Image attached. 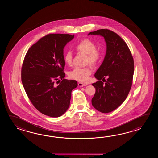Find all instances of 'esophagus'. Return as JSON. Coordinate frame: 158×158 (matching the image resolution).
<instances>
[{"label":"esophagus","mask_w":158,"mask_h":158,"mask_svg":"<svg viewBox=\"0 0 158 158\" xmlns=\"http://www.w3.org/2000/svg\"><path fill=\"white\" fill-rule=\"evenodd\" d=\"M78 86H80V87H84V86H86V84H83V83H82V82H79V83H78Z\"/></svg>","instance_id":"obj_1"}]
</instances>
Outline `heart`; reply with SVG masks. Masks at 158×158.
Here are the masks:
<instances>
[{"label": "heart", "mask_w": 158, "mask_h": 158, "mask_svg": "<svg viewBox=\"0 0 158 158\" xmlns=\"http://www.w3.org/2000/svg\"><path fill=\"white\" fill-rule=\"evenodd\" d=\"M75 50L79 53L86 54V63L91 66L97 64L101 57L100 51L96 48V45L93 41L89 39L81 40L76 46ZM64 62L68 65H71L73 60V55L71 51H68L64 55ZM91 74V69L89 67H76L69 73V77L80 82H86Z\"/></svg>", "instance_id": "obj_1"}]
</instances>
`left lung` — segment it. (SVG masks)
<instances>
[{"mask_svg":"<svg viewBox=\"0 0 158 158\" xmlns=\"http://www.w3.org/2000/svg\"><path fill=\"white\" fill-rule=\"evenodd\" d=\"M90 34L104 37L107 45L104 60L94 74L98 81L92 84L95 93L91 103L98 111L108 113L118 107L128 96L132 85L134 60L128 45L116 33L99 29L88 35Z\"/></svg>","mask_w":158,"mask_h":158,"instance_id":"obj_1","label":"left lung"}]
</instances>
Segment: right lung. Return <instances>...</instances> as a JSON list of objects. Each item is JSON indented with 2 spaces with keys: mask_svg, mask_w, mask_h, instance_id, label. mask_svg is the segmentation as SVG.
Segmentation results:
<instances>
[{
  "mask_svg": "<svg viewBox=\"0 0 158 158\" xmlns=\"http://www.w3.org/2000/svg\"><path fill=\"white\" fill-rule=\"evenodd\" d=\"M74 35L49 34L27 52L21 68V81L35 108L52 118L60 117L69 107L76 80L64 79L63 49ZM61 82L56 86L55 80Z\"/></svg>",
  "mask_w": 158,
  "mask_h": 158,
  "instance_id": "right-lung-1",
  "label": "right lung"
}]
</instances>
